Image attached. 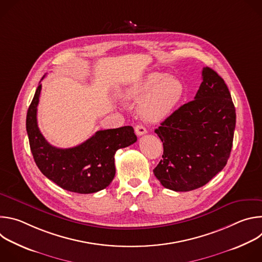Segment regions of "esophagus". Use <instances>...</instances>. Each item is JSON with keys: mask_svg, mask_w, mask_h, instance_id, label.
Returning a JSON list of instances; mask_svg holds the SVG:
<instances>
[{"mask_svg": "<svg viewBox=\"0 0 262 262\" xmlns=\"http://www.w3.org/2000/svg\"><path fill=\"white\" fill-rule=\"evenodd\" d=\"M135 132H136V135H137V136H143V135H145V134L147 133L146 128H145L142 124L136 125V126H135Z\"/></svg>", "mask_w": 262, "mask_h": 262, "instance_id": "esophagus-1", "label": "esophagus"}]
</instances>
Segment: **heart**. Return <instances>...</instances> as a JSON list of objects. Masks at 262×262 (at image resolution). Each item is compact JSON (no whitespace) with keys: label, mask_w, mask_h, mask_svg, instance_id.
Segmentation results:
<instances>
[{"label":"heart","mask_w":262,"mask_h":262,"mask_svg":"<svg viewBox=\"0 0 262 262\" xmlns=\"http://www.w3.org/2000/svg\"><path fill=\"white\" fill-rule=\"evenodd\" d=\"M183 94L182 83L160 72L149 73L142 81L130 86L126 95L142 98L139 114L149 122H157L168 116Z\"/></svg>","instance_id":"obj_1"}]
</instances>
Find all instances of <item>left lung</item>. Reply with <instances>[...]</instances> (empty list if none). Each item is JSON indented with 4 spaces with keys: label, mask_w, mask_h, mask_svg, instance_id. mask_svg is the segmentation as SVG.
I'll use <instances>...</instances> for the list:
<instances>
[{
    "label": "left lung",
    "mask_w": 262,
    "mask_h": 262,
    "mask_svg": "<svg viewBox=\"0 0 262 262\" xmlns=\"http://www.w3.org/2000/svg\"><path fill=\"white\" fill-rule=\"evenodd\" d=\"M195 99L184 103L155 130L164 146L154 173L166 189L201 188L226 166L235 129V107L227 85L209 67L202 70Z\"/></svg>",
    "instance_id": "8db88e82"
}]
</instances>
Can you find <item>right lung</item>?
Wrapping results in <instances>:
<instances>
[{
    "label": "right lung",
    "instance_id": "add662e5",
    "mask_svg": "<svg viewBox=\"0 0 262 262\" xmlns=\"http://www.w3.org/2000/svg\"><path fill=\"white\" fill-rule=\"evenodd\" d=\"M40 91L41 84L36 89L26 120L30 148L37 167L50 180L69 192L91 194L105 189L116 173V151L137 141L133 126L98 130L76 147L57 148L45 139L37 124Z\"/></svg>",
    "mask_w": 262,
    "mask_h": 262
}]
</instances>
